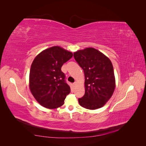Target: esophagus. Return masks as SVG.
<instances>
[{"label": "esophagus", "mask_w": 146, "mask_h": 146, "mask_svg": "<svg viewBox=\"0 0 146 146\" xmlns=\"http://www.w3.org/2000/svg\"><path fill=\"white\" fill-rule=\"evenodd\" d=\"M73 85H74V86H77V82H74V83H73Z\"/></svg>", "instance_id": "1"}]
</instances>
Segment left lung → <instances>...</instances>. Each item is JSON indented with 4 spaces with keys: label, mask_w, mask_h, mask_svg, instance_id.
<instances>
[{
    "label": "left lung",
    "mask_w": 146,
    "mask_h": 146,
    "mask_svg": "<svg viewBox=\"0 0 146 146\" xmlns=\"http://www.w3.org/2000/svg\"><path fill=\"white\" fill-rule=\"evenodd\" d=\"M75 60L85 74V93L78 102L89 110L102 107L115 89V78L111 61L92 47L74 53Z\"/></svg>",
    "instance_id": "8db88e82"
}]
</instances>
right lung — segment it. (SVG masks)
<instances>
[{"label":"right lung","instance_id":"obj_1","mask_svg":"<svg viewBox=\"0 0 146 146\" xmlns=\"http://www.w3.org/2000/svg\"><path fill=\"white\" fill-rule=\"evenodd\" d=\"M72 56V52L54 46L35 57L30 68L29 86L33 97L42 107L54 109L64 104L70 88L61 69Z\"/></svg>","mask_w":146,"mask_h":146}]
</instances>
